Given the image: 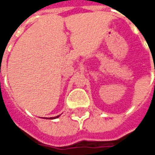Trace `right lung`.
Here are the masks:
<instances>
[{
  "label": "right lung",
  "mask_w": 155,
  "mask_h": 155,
  "mask_svg": "<svg viewBox=\"0 0 155 155\" xmlns=\"http://www.w3.org/2000/svg\"><path fill=\"white\" fill-rule=\"evenodd\" d=\"M60 116V114L57 115V116H51V117H44V118H46V119H49V120H53V119H56L58 117Z\"/></svg>",
  "instance_id": "add662e5"
}]
</instances>
